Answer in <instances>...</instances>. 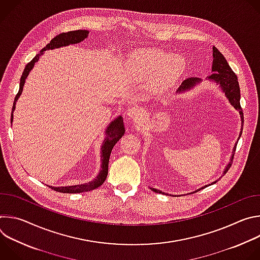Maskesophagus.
<instances>
[{"mask_svg":"<svg viewBox=\"0 0 260 260\" xmlns=\"http://www.w3.org/2000/svg\"><path fill=\"white\" fill-rule=\"evenodd\" d=\"M140 115V111L139 109L136 107V106H131L127 110V116L132 119H135V118H138Z\"/></svg>","mask_w":260,"mask_h":260,"instance_id":"esophagus-1","label":"esophagus"}]
</instances>
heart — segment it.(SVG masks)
<instances>
[{"mask_svg": "<svg viewBox=\"0 0 260 260\" xmlns=\"http://www.w3.org/2000/svg\"><path fill=\"white\" fill-rule=\"evenodd\" d=\"M128 70L134 78L152 80L156 89L172 87L185 70V60L180 55L157 48H143L135 51L128 58Z\"/></svg>", "mask_w": 260, "mask_h": 260, "instance_id": "b5f03b06", "label": "heart"}]
</instances>
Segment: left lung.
<instances>
[{
	"label": "left lung",
	"mask_w": 260,
	"mask_h": 260,
	"mask_svg": "<svg viewBox=\"0 0 260 260\" xmlns=\"http://www.w3.org/2000/svg\"><path fill=\"white\" fill-rule=\"evenodd\" d=\"M212 72L213 74H211V75H209L206 80H210L211 82L215 83L216 85L219 86L220 90L224 93V95L226 96V99L229 100L230 104L236 109L239 111V113L241 115V120H242V127H241V132H240V135H239V138H238V141L239 139L241 138V135H242V131H243V112H242V109H241V105H240V99H241V94H240V86H239V82H238V78H237V75L233 72L232 68L230 67L229 62L226 61L225 57L222 55V53L215 47L213 46V63H212ZM203 82V79L201 78H196V77H191V78H188L186 80H184L182 82V84L180 85V87L177 89L176 93H183V92H186L190 89H192L193 87H196L197 85H199L200 83ZM237 141V142H238ZM236 148H237V144L234 146V149H233V154L231 156V159H230V162L228 164V166L225 167L224 171H223V174H225L229 169L231 168L232 166V162H233V159H234V154H235V151H236ZM216 183V181H214L213 183L211 184H208V185H205L204 187H201L200 189H197L194 192L207 187V186H210V185ZM150 189L152 191H154L155 193H164L166 194L165 192H162L161 190H158V189H155V188H151ZM194 192H190L189 194L191 193H194ZM168 194V193H167Z\"/></svg>",
	"instance_id": "left-lung-1"
}]
</instances>
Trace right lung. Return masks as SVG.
<instances>
[{
    "label": "right lung",
    "mask_w": 260,
    "mask_h": 260,
    "mask_svg": "<svg viewBox=\"0 0 260 260\" xmlns=\"http://www.w3.org/2000/svg\"><path fill=\"white\" fill-rule=\"evenodd\" d=\"M89 30L87 29H78V30H71L68 32H61L57 35L54 38L40 51V53L37 54L24 68V71L22 72V75L20 77V83H19V90L18 93L15 96L13 108H12V114H11V123L13 121V112L15 110V105L17 100L22 93V89L25 83V80L28 76L29 72L32 70L34 64L39 60V58L44 54L46 50H52L73 44H78L81 43L83 40H85L88 37ZM125 133L123 119L121 116L116 117L114 120L111 121L107 128L105 129V139L101 147V170L98 174V176L88 183H82L77 185H68V186H51V185H47L48 187L52 188L55 191L58 192H64V193H80V192H86L93 190L105 182L107 175H108V166H109V159L110 154L112 151L113 147L115 144L122 138V136Z\"/></svg>",
    "instance_id": "right-lung-1"
}]
</instances>
